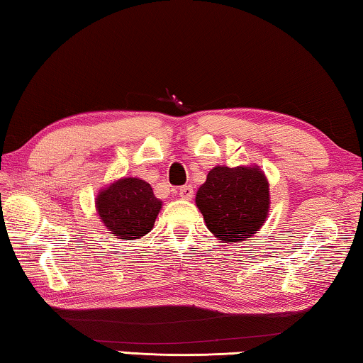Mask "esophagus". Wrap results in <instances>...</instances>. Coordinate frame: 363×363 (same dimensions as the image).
<instances>
[{"instance_id":"esophagus-1","label":"esophagus","mask_w":363,"mask_h":363,"mask_svg":"<svg viewBox=\"0 0 363 363\" xmlns=\"http://www.w3.org/2000/svg\"><path fill=\"white\" fill-rule=\"evenodd\" d=\"M179 196L184 200H190L194 196V187L192 186H182L179 189Z\"/></svg>"}]
</instances>
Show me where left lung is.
Segmentation results:
<instances>
[{
    "instance_id": "8db88e82",
    "label": "left lung",
    "mask_w": 363,
    "mask_h": 363,
    "mask_svg": "<svg viewBox=\"0 0 363 363\" xmlns=\"http://www.w3.org/2000/svg\"><path fill=\"white\" fill-rule=\"evenodd\" d=\"M195 201L219 240H247L267 218L269 184L257 168L216 167L208 173Z\"/></svg>"
}]
</instances>
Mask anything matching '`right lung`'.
Returning <instances> with one entry per match:
<instances>
[{"label":"right lung","mask_w":363,"mask_h":363,"mask_svg":"<svg viewBox=\"0 0 363 363\" xmlns=\"http://www.w3.org/2000/svg\"><path fill=\"white\" fill-rule=\"evenodd\" d=\"M96 206L110 232L123 240H133L152 230L162 201L153 195L150 184L138 177H125L102 190Z\"/></svg>","instance_id":"obj_1"}]
</instances>
